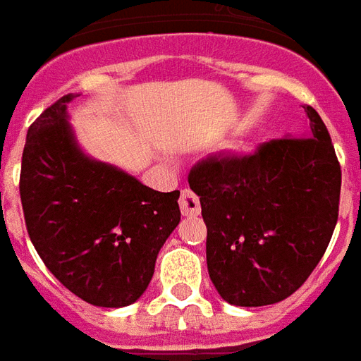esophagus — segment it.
<instances>
[{
  "mask_svg": "<svg viewBox=\"0 0 361 361\" xmlns=\"http://www.w3.org/2000/svg\"><path fill=\"white\" fill-rule=\"evenodd\" d=\"M178 204H180V212H183L184 217H194V215H200L202 212V207H200V198L188 188H184L180 192V200H178Z\"/></svg>",
  "mask_w": 361,
  "mask_h": 361,
  "instance_id": "1",
  "label": "esophagus"
}]
</instances>
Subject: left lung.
Returning <instances> with one entry per match:
<instances>
[{
  "label": "left lung",
  "mask_w": 361,
  "mask_h": 361,
  "mask_svg": "<svg viewBox=\"0 0 361 361\" xmlns=\"http://www.w3.org/2000/svg\"><path fill=\"white\" fill-rule=\"evenodd\" d=\"M254 154L207 155L188 175L207 227V271L233 306L277 304L306 283L338 219L341 165L325 123Z\"/></svg>",
  "instance_id": "obj_1"
}]
</instances>
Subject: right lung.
Here are the masks:
<instances>
[{
  "mask_svg": "<svg viewBox=\"0 0 361 361\" xmlns=\"http://www.w3.org/2000/svg\"><path fill=\"white\" fill-rule=\"evenodd\" d=\"M73 94L26 134L20 202L34 248L55 279L92 306L140 298L159 250L180 221V192H157L84 154L69 125Z\"/></svg>",
  "mask_w": 361,
  "mask_h": 361,
  "instance_id": "add662e5",
  "label": "right lung"
}]
</instances>
